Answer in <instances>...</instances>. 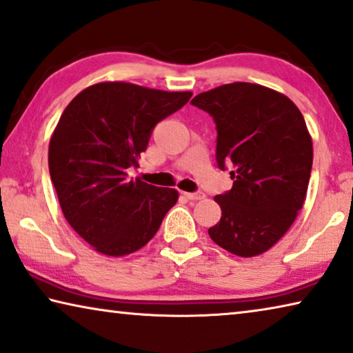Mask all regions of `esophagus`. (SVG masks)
<instances>
[{
  "mask_svg": "<svg viewBox=\"0 0 353 353\" xmlns=\"http://www.w3.org/2000/svg\"><path fill=\"white\" fill-rule=\"evenodd\" d=\"M185 194V198L187 199H190V201H199V199H203L204 198V193H183Z\"/></svg>",
  "mask_w": 353,
  "mask_h": 353,
  "instance_id": "obj_1",
  "label": "esophagus"
}]
</instances>
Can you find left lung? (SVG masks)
Here are the masks:
<instances>
[{"label": "left lung", "instance_id": "8db88e82", "mask_svg": "<svg viewBox=\"0 0 353 353\" xmlns=\"http://www.w3.org/2000/svg\"><path fill=\"white\" fill-rule=\"evenodd\" d=\"M214 117L216 161L231 166L232 188L216 194L221 218L209 229L229 253L253 257L270 250L303 207L312 139L303 114L284 94L236 81L192 100Z\"/></svg>", "mask_w": 353, "mask_h": 353}]
</instances>
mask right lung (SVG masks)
Listing matches in <instances>:
<instances>
[{
  "label": "right lung",
  "instance_id": "right-lung-1",
  "mask_svg": "<svg viewBox=\"0 0 353 353\" xmlns=\"http://www.w3.org/2000/svg\"><path fill=\"white\" fill-rule=\"evenodd\" d=\"M190 97L102 81L65 106L50 138V177L67 223L99 253L121 257L143 248L177 203V190L130 181L127 170L138 166L157 122Z\"/></svg>",
  "mask_w": 353,
  "mask_h": 353
}]
</instances>
